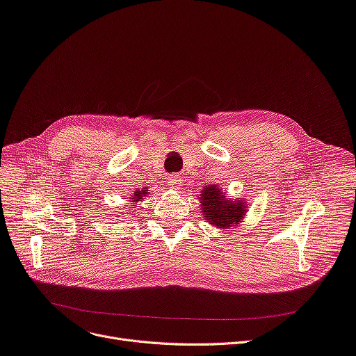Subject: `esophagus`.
<instances>
[{"instance_id":"34e87169","label":"esophagus","mask_w":356,"mask_h":356,"mask_svg":"<svg viewBox=\"0 0 356 356\" xmlns=\"http://www.w3.org/2000/svg\"><path fill=\"white\" fill-rule=\"evenodd\" d=\"M180 183H181V179L179 176H172V177L167 179V186H168V188H172V189L179 188Z\"/></svg>"}]
</instances>
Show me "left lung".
I'll return each mask as SVG.
<instances>
[{
	"instance_id": "8db88e82",
	"label": "left lung",
	"mask_w": 356,
	"mask_h": 356,
	"mask_svg": "<svg viewBox=\"0 0 356 356\" xmlns=\"http://www.w3.org/2000/svg\"><path fill=\"white\" fill-rule=\"evenodd\" d=\"M200 213L212 227L219 229H232L244 222L248 212L245 199H228L219 184L204 186L199 195Z\"/></svg>"
}]
</instances>
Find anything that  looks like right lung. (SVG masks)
Wrapping results in <instances>:
<instances>
[{
  "instance_id": "add662e5",
  "label": "right lung",
  "mask_w": 356,
  "mask_h": 356,
  "mask_svg": "<svg viewBox=\"0 0 356 356\" xmlns=\"http://www.w3.org/2000/svg\"><path fill=\"white\" fill-rule=\"evenodd\" d=\"M148 193H149L148 191H136L133 195H131V197H129V207H131V209H129V208H127V209L134 211L132 208L134 207L136 209V208H137V203L141 202L143 197H145Z\"/></svg>"
}]
</instances>
